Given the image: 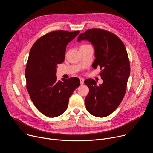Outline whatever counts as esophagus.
Masks as SVG:
<instances>
[{"mask_svg": "<svg viewBox=\"0 0 153 153\" xmlns=\"http://www.w3.org/2000/svg\"><path fill=\"white\" fill-rule=\"evenodd\" d=\"M80 83L81 85H83L84 83V79L83 78H80Z\"/></svg>", "mask_w": 153, "mask_h": 153, "instance_id": "esophagus-1", "label": "esophagus"}]
</instances>
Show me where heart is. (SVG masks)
<instances>
[{"instance_id":"heart-1","label":"heart","mask_w":153,"mask_h":153,"mask_svg":"<svg viewBox=\"0 0 153 153\" xmlns=\"http://www.w3.org/2000/svg\"><path fill=\"white\" fill-rule=\"evenodd\" d=\"M88 45H88V44H83V45H82L80 46V48H83V47H87V46H88Z\"/></svg>"}]
</instances>
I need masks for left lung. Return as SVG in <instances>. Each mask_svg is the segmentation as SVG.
Here are the masks:
<instances>
[{
	"instance_id": "8db88e82",
	"label": "left lung",
	"mask_w": 153,
	"mask_h": 153,
	"mask_svg": "<svg viewBox=\"0 0 153 153\" xmlns=\"http://www.w3.org/2000/svg\"><path fill=\"white\" fill-rule=\"evenodd\" d=\"M87 40L95 48L92 67H100L103 83L88 79L84 83L89 91L85 102L87 111L97 117H106L120 105L126 91L130 66L126 47L114 33L101 29H90L79 35L77 41Z\"/></svg>"
}]
</instances>
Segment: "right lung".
<instances>
[{
	"label": "right lung",
	"mask_w": 153,
	"mask_h": 153,
	"mask_svg": "<svg viewBox=\"0 0 153 153\" xmlns=\"http://www.w3.org/2000/svg\"><path fill=\"white\" fill-rule=\"evenodd\" d=\"M80 31L56 30L43 35L32 45L25 70L26 88L35 106L44 115L54 118L68 107L69 98L80 80L58 81L57 65L65 59L66 47Z\"/></svg>",
	"instance_id": "obj_1"
}]
</instances>
